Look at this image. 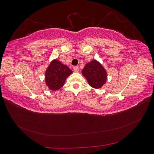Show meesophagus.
Here are the masks:
<instances>
[{"label": "esophagus", "mask_w": 154, "mask_h": 154, "mask_svg": "<svg viewBox=\"0 0 154 154\" xmlns=\"http://www.w3.org/2000/svg\"><path fill=\"white\" fill-rule=\"evenodd\" d=\"M73 70L74 72H78L79 71V67L78 66H74L73 67Z\"/></svg>", "instance_id": "1"}]
</instances>
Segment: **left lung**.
Returning a JSON list of instances; mask_svg holds the SVG:
<instances>
[{
  "mask_svg": "<svg viewBox=\"0 0 154 154\" xmlns=\"http://www.w3.org/2000/svg\"><path fill=\"white\" fill-rule=\"evenodd\" d=\"M82 74L90 86L95 88H101L106 80V71L96 60L87 63L82 70Z\"/></svg>",
  "mask_w": 154,
  "mask_h": 154,
  "instance_id": "obj_1",
  "label": "left lung"
}]
</instances>
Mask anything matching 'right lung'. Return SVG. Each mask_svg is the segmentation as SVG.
Here are the masks:
<instances>
[{"mask_svg": "<svg viewBox=\"0 0 154 154\" xmlns=\"http://www.w3.org/2000/svg\"><path fill=\"white\" fill-rule=\"evenodd\" d=\"M72 72L67 66L57 60L51 63L45 72V83L51 90L57 91L64 85L66 78Z\"/></svg>", "mask_w": 154, "mask_h": 154, "instance_id": "1", "label": "right lung"}]
</instances>
